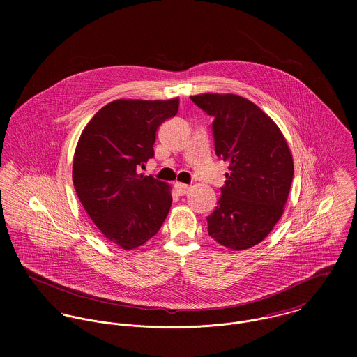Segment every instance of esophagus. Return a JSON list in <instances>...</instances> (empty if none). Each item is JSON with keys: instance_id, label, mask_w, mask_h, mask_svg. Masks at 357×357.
Returning a JSON list of instances; mask_svg holds the SVG:
<instances>
[{"instance_id": "esophagus-1", "label": "esophagus", "mask_w": 357, "mask_h": 357, "mask_svg": "<svg viewBox=\"0 0 357 357\" xmlns=\"http://www.w3.org/2000/svg\"><path fill=\"white\" fill-rule=\"evenodd\" d=\"M174 190H176V192H177L180 197H183V195H185V194L190 191V185L183 184V183H176V184H174Z\"/></svg>"}]
</instances>
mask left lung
Returning <instances> with one entry per match:
<instances>
[{
    "label": "left lung",
    "mask_w": 357,
    "mask_h": 357,
    "mask_svg": "<svg viewBox=\"0 0 357 357\" xmlns=\"http://www.w3.org/2000/svg\"><path fill=\"white\" fill-rule=\"evenodd\" d=\"M191 100L213 119L214 149L229 163L221 197L207 217L208 235L239 252L262 242L284 211L294 162L273 119L232 93H202Z\"/></svg>",
    "instance_id": "8db88e82"
}]
</instances>
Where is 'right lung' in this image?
<instances>
[{"label":"right lung","instance_id":"obj_1","mask_svg":"<svg viewBox=\"0 0 357 357\" xmlns=\"http://www.w3.org/2000/svg\"><path fill=\"white\" fill-rule=\"evenodd\" d=\"M178 104V98L108 102L77 143V197L104 238L123 250H135L155 236L170 210V185L137 170L153 158L156 130L177 114Z\"/></svg>","mask_w":357,"mask_h":357}]
</instances>
